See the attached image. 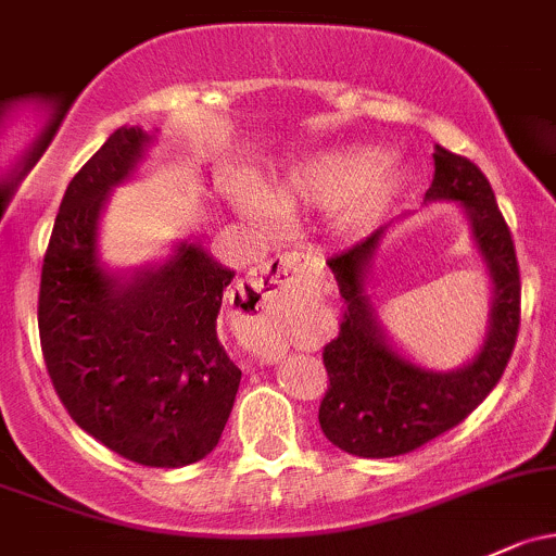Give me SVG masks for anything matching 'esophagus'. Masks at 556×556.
Masks as SVG:
<instances>
[{
  "instance_id": "1",
  "label": "esophagus",
  "mask_w": 556,
  "mask_h": 556,
  "mask_svg": "<svg viewBox=\"0 0 556 556\" xmlns=\"http://www.w3.org/2000/svg\"><path fill=\"white\" fill-rule=\"evenodd\" d=\"M307 267V256L300 252H289V254H280L276 260L267 262L260 273H254L256 280L254 286H273V289L280 291H289L300 283L302 270Z\"/></svg>"
}]
</instances>
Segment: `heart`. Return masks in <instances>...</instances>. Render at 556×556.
<instances>
[{
    "instance_id": "b5f03b06",
    "label": "heart",
    "mask_w": 556,
    "mask_h": 556,
    "mask_svg": "<svg viewBox=\"0 0 556 556\" xmlns=\"http://www.w3.org/2000/svg\"><path fill=\"white\" fill-rule=\"evenodd\" d=\"M384 151L368 146H344L331 151L309 153L289 166L283 175L273 182L270 195L278 206H302L320 204L337 206L350 199L348 223L366 225L379 217L390 201L400 195L405 185V175L397 169H381ZM243 208L252 214H265V201L243 199Z\"/></svg>"
}]
</instances>
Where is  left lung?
<instances>
[{"label":"left lung","instance_id":"8db88e82","mask_svg":"<svg viewBox=\"0 0 556 556\" xmlns=\"http://www.w3.org/2000/svg\"><path fill=\"white\" fill-rule=\"evenodd\" d=\"M432 159L434 180L424 201H453L467 214L471 241L491 280L488 331L464 366L453 371L421 366L392 342L368 294L374 256L387 228L333 254L328 267L348 309L339 337L324 350L328 392L318 419L326 438L352 456H400L456 427L498 384L517 342L519 267L491 182L469 159L443 146H434Z\"/></svg>","mask_w":556,"mask_h":556}]
</instances>
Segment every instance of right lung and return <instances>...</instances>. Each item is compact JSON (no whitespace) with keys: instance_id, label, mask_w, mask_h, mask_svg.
Returning a JSON list of instances; mask_svg holds the SVG:
<instances>
[{"instance_id":"1","label":"right lung","mask_w":556,"mask_h":556,"mask_svg":"<svg viewBox=\"0 0 556 556\" xmlns=\"http://www.w3.org/2000/svg\"><path fill=\"white\" fill-rule=\"evenodd\" d=\"M118 127L65 188L39 289V337L58 397L87 434L142 467H185L219 443L241 368L217 337L236 273L201 241L113 273L100 260L111 190L159 140ZM238 300V296H236Z\"/></svg>"}]
</instances>
